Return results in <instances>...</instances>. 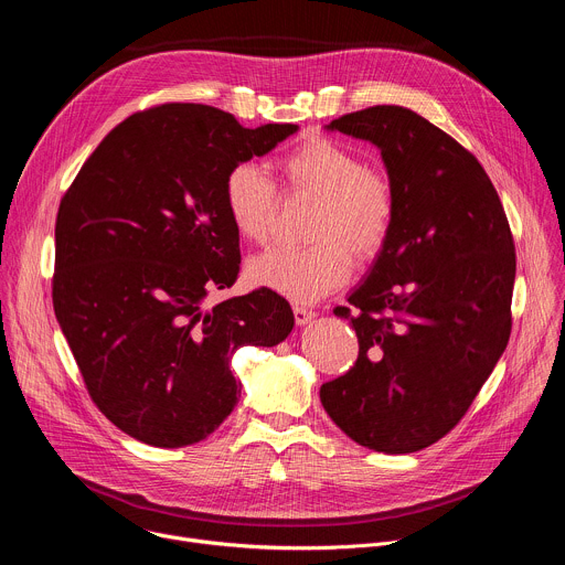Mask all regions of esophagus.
Segmentation results:
<instances>
[{
    "label": "esophagus",
    "mask_w": 565,
    "mask_h": 565,
    "mask_svg": "<svg viewBox=\"0 0 565 565\" xmlns=\"http://www.w3.org/2000/svg\"><path fill=\"white\" fill-rule=\"evenodd\" d=\"M292 315H295V321H297V327H303V324H308V321L317 315L312 308H306V306H301V303H295L292 306Z\"/></svg>",
    "instance_id": "34e87169"
}]
</instances>
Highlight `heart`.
<instances>
[{"label":"heart","instance_id":"heart-1","mask_svg":"<svg viewBox=\"0 0 565 565\" xmlns=\"http://www.w3.org/2000/svg\"><path fill=\"white\" fill-rule=\"evenodd\" d=\"M290 194L317 201L306 248H275L248 264V279L292 301L310 303L342 288L358 262L375 259L395 223V188L386 172L333 138L315 136L279 160ZM234 232L268 244L279 205L275 181L257 163H236L223 181Z\"/></svg>","mask_w":565,"mask_h":565}]
</instances>
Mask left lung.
Instances as JSON below:
<instances>
[{"label":"left lung","instance_id":"obj_1","mask_svg":"<svg viewBox=\"0 0 565 565\" xmlns=\"http://www.w3.org/2000/svg\"><path fill=\"white\" fill-rule=\"evenodd\" d=\"M327 129L380 147L397 210L351 306L333 310L360 353L319 399L358 445L412 454L460 423L508 347L514 238L476 156L416 111L375 105Z\"/></svg>","mask_w":565,"mask_h":565}]
</instances>
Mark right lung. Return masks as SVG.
Segmentation results:
<instances>
[{"label": "right lung", "mask_w": 565, "mask_h": 565, "mask_svg": "<svg viewBox=\"0 0 565 565\" xmlns=\"http://www.w3.org/2000/svg\"><path fill=\"white\" fill-rule=\"evenodd\" d=\"M295 131L166 103L114 127L62 196L55 317L96 407L127 436L168 449L207 438L241 395L232 353L292 331L290 303L268 288L205 297L241 264L225 174Z\"/></svg>", "instance_id": "right-lung-1"}]
</instances>
